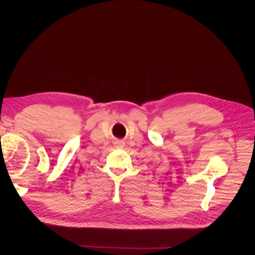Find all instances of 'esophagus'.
<instances>
[{
	"label": "esophagus",
	"mask_w": 255,
	"mask_h": 255,
	"mask_svg": "<svg viewBox=\"0 0 255 255\" xmlns=\"http://www.w3.org/2000/svg\"><path fill=\"white\" fill-rule=\"evenodd\" d=\"M114 145L116 148H123L125 146V143L123 141H116Z\"/></svg>",
	"instance_id": "obj_1"
}]
</instances>
